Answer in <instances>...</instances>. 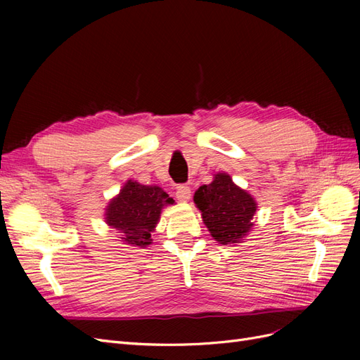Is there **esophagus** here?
I'll list each match as a JSON object with an SVG mask.
<instances>
[{"label":"esophagus","instance_id":"esophagus-1","mask_svg":"<svg viewBox=\"0 0 360 360\" xmlns=\"http://www.w3.org/2000/svg\"><path fill=\"white\" fill-rule=\"evenodd\" d=\"M176 197L180 201H189V198H191V188L188 186V184H180V186H177Z\"/></svg>","mask_w":360,"mask_h":360}]
</instances>
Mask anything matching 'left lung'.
I'll list each match as a JSON object with an SVG mask.
<instances>
[{
    "mask_svg": "<svg viewBox=\"0 0 360 360\" xmlns=\"http://www.w3.org/2000/svg\"><path fill=\"white\" fill-rule=\"evenodd\" d=\"M195 204L212 237L222 245L238 243L252 226L257 210L254 198L237 188L226 174H216L210 184H202L195 192Z\"/></svg>",
    "mask_w": 360,
    "mask_h": 360,
    "instance_id": "left-lung-1",
    "label": "left lung"
}]
</instances>
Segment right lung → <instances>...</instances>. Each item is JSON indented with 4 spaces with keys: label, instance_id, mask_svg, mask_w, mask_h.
<instances>
[{
    "label": "right lung",
    "instance_id": "obj_1",
    "mask_svg": "<svg viewBox=\"0 0 360 360\" xmlns=\"http://www.w3.org/2000/svg\"><path fill=\"white\" fill-rule=\"evenodd\" d=\"M172 198L159 186H144L127 181L106 209V222L122 233L126 245L146 248L151 243V233L159 221L163 205Z\"/></svg>",
    "mask_w": 360,
    "mask_h": 360
}]
</instances>
